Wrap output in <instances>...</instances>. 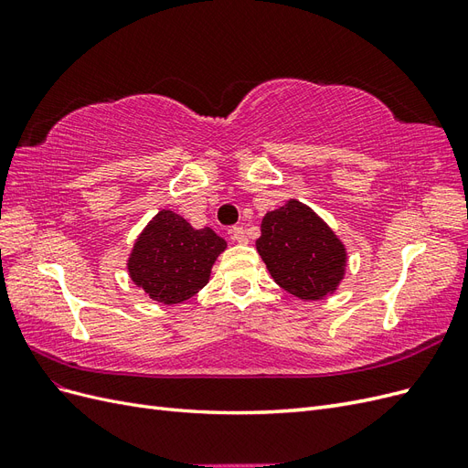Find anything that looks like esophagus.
<instances>
[{
  "mask_svg": "<svg viewBox=\"0 0 468 468\" xmlns=\"http://www.w3.org/2000/svg\"><path fill=\"white\" fill-rule=\"evenodd\" d=\"M230 234H232L234 242H238V244H246L248 242V234H246V230L242 229V226H234V229L230 230Z\"/></svg>",
  "mask_w": 468,
  "mask_h": 468,
  "instance_id": "34e87169",
  "label": "esophagus"
}]
</instances>
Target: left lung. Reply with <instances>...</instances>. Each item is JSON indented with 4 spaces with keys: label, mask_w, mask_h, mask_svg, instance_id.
Masks as SVG:
<instances>
[{
    "label": "left lung",
    "mask_w": 468,
    "mask_h": 468,
    "mask_svg": "<svg viewBox=\"0 0 468 468\" xmlns=\"http://www.w3.org/2000/svg\"><path fill=\"white\" fill-rule=\"evenodd\" d=\"M256 248L277 285L301 301L325 299L346 275L344 242L296 199L267 212Z\"/></svg>",
    "instance_id": "left-lung-1"
}]
</instances>
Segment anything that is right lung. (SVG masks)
Here are the masks:
<instances>
[{
  "mask_svg": "<svg viewBox=\"0 0 468 468\" xmlns=\"http://www.w3.org/2000/svg\"><path fill=\"white\" fill-rule=\"evenodd\" d=\"M226 242L210 229L195 230L174 210H160L140 232L129 256V275L152 301L179 304L199 292Z\"/></svg>",
  "mask_w": 468,
  "mask_h": 468,
  "instance_id": "add662e5",
  "label": "right lung"
}]
</instances>
